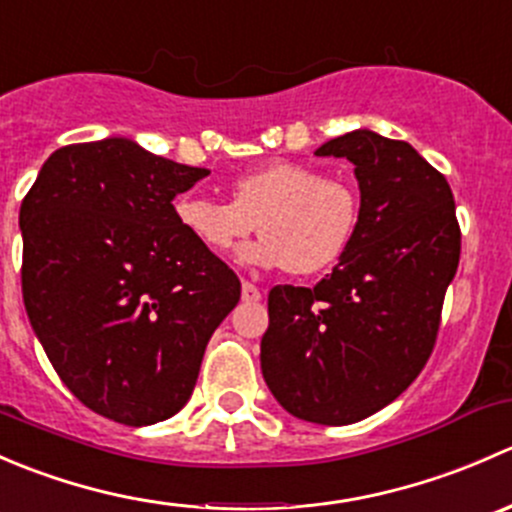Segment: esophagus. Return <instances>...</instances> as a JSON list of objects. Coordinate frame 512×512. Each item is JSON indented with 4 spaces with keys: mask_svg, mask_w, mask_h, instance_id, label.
Returning a JSON list of instances; mask_svg holds the SVG:
<instances>
[{
    "mask_svg": "<svg viewBox=\"0 0 512 512\" xmlns=\"http://www.w3.org/2000/svg\"><path fill=\"white\" fill-rule=\"evenodd\" d=\"M260 299H262V292L255 285H250V282H245V285H242V302L255 304V302H260Z\"/></svg>",
    "mask_w": 512,
    "mask_h": 512,
    "instance_id": "34e87169",
    "label": "esophagus"
}]
</instances>
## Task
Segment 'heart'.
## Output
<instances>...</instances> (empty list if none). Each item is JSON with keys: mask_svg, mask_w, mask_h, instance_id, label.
Returning <instances> with one entry per match:
<instances>
[{"mask_svg": "<svg viewBox=\"0 0 512 512\" xmlns=\"http://www.w3.org/2000/svg\"><path fill=\"white\" fill-rule=\"evenodd\" d=\"M232 203L183 193L173 215L185 235L210 255H227L252 230L262 237L242 250L240 260L260 267H287L292 275H317L347 252L359 200L352 185L309 165L275 160L237 175Z\"/></svg>", "mask_w": 512, "mask_h": 512, "instance_id": "b5f03b06", "label": "heart"}]
</instances>
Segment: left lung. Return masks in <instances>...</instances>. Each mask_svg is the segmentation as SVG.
I'll use <instances>...</instances> for the list:
<instances>
[{"label": "left lung", "instance_id": "8db88e82", "mask_svg": "<svg viewBox=\"0 0 512 512\" xmlns=\"http://www.w3.org/2000/svg\"><path fill=\"white\" fill-rule=\"evenodd\" d=\"M317 156L354 163L359 223L332 275L270 289L260 364L289 414L347 426L391 404L426 366L461 227L446 175L406 141L361 128Z\"/></svg>", "mask_w": 512, "mask_h": 512}]
</instances>
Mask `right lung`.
I'll use <instances>...</instances> for the list:
<instances>
[{
	"instance_id": "obj_1",
	"label": "right lung",
	"mask_w": 512,
	"mask_h": 512,
	"mask_svg": "<svg viewBox=\"0 0 512 512\" xmlns=\"http://www.w3.org/2000/svg\"><path fill=\"white\" fill-rule=\"evenodd\" d=\"M210 175L128 138L54 151L19 210L22 294L41 347L98 416L178 414L240 280L185 235L175 195Z\"/></svg>"
}]
</instances>
